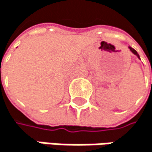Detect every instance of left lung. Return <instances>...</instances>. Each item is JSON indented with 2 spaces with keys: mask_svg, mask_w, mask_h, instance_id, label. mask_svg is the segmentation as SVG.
<instances>
[{
  "mask_svg": "<svg viewBox=\"0 0 152 152\" xmlns=\"http://www.w3.org/2000/svg\"><path fill=\"white\" fill-rule=\"evenodd\" d=\"M129 48H130V50H131V51H132V53L134 54V55H136V56H137V57H138V58H140V56H139V54L137 53V51H136V50H135L134 48H131V47H129Z\"/></svg>",
  "mask_w": 152,
  "mask_h": 152,
  "instance_id": "8db88e82",
  "label": "left lung"
}]
</instances>
